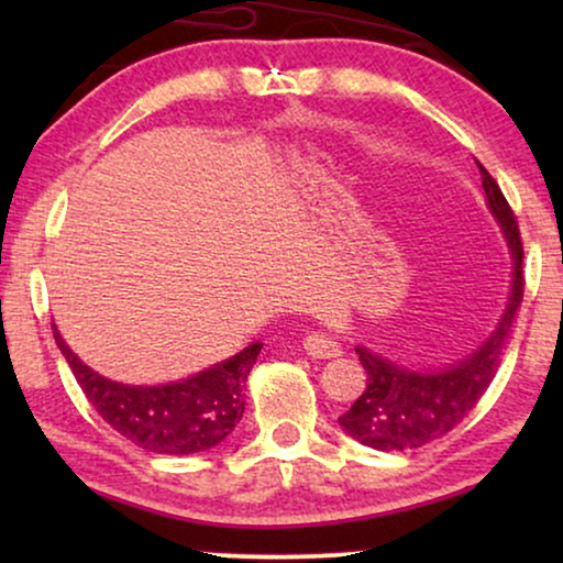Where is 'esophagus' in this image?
Listing matches in <instances>:
<instances>
[{
	"label": "esophagus",
	"instance_id": "esophagus-1",
	"mask_svg": "<svg viewBox=\"0 0 563 563\" xmlns=\"http://www.w3.org/2000/svg\"><path fill=\"white\" fill-rule=\"evenodd\" d=\"M302 345L312 358H338L341 356V343L325 333H310L302 341Z\"/></svg>",
	"mask_w": 563,
	"mask_h": 563
}]
</instances>
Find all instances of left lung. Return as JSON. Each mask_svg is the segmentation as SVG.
<instances>
[{"label":"left lung","mask_w":563,"mask_h":563,"mask_svg":"<svg viewBox=\"0 0 563 563\" xmlns=\"http://www.w3.org/2000/svg\"><path fill=\"white\" fill-rule=\"evenodd\" d=\"M487 207L503 228L512 256V284L503 318L492 335L472 356L435 372H412L395 361L356 345L361 366L366 368V389L343 412L338 422L351 438L376 451H412L451 433L474 410L484 391L495 379L499 358L512 333L515 314L522 302V241L512 207L492 174L476 161Z\"/></svg>","instance_id":"obj_1"}]
</instances>
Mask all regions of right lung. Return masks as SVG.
Returning a JSON list of instances; mask_svg holds the SVG:
<instances>
[{
	"instance_id": "right-lung-1",
	"label": "right lung",
	"mask_w": 563,
	"mask_h": 563,
	"mask_svg": "<svg viewBox=\"0 0 563 563\" xmlns=\"http://www.w3.org/2000/svg\"><path fill=\"white\" fill-rule=\"evenodd\" d=\"M53 338L84 395L107 426L141 449L166 456L207 451L233 433L245 410V382L264 345L251 343L233 358L220 361L189 379L135 387L107 379L89 368L68 349L56 325Z\"/></svg>"
}]
</instances>
